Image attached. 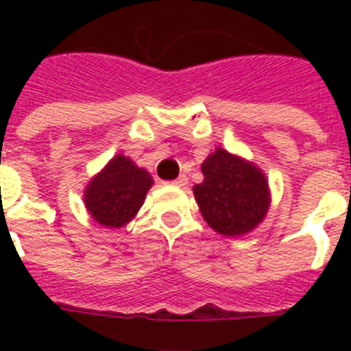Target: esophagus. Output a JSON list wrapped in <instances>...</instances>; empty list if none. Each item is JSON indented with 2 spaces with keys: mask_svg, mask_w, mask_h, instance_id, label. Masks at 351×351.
<instances>
[{
  "mask_svg": "<svg viewBox=\"0 0 351 351\" xmlns=\"http://www.w3.org/2000/svg\"><path fill=\"white\" fill-rule=\"evenodd\" d=\"M169 184H173V186H186V184H188V176L180 175L178 178H175V180H171Z\"/></svg>",
  "mask_w": 351,
  "mask_h": 351,
  "instance_id": "1",
  "label": "esophagus"
}]
</instances>
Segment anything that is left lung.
<instances>
[{"mask_svg":"<svg viewBox=\"0 0 351 351\" xmlns=\"http://www.w3.org/2000/svg\"><path fill=\"white\" fill-rule=\"evenodd\" d=\"M205 180L193 188L206 223L226 237L244 235L269 208L265 175L252 163L218 148L201 165Z\"/></svg>","mask_w":351,"mask_h":351,"instance_id":"8db88e82","label":"left lung"}]
</instances>
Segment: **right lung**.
Here are the masks:
<instances>
[{
    "mask_svg": "<svg viewBox=\"0 0 351 351\" xmlns=\"http://www.w3.org/2000/svg\"><path fill=\"white\" fill-rule=\"evenodd\" d=\"M152 184L145 169H138L130 158L116 156L88 184L84 205L101 226L122 228L137 214Z\"/></svg>",
    "mask_w": 351,
    "mask_h": 351,
    "instance_id": "right-lung-1",
    "label": "right lung"
}]
</instances>
